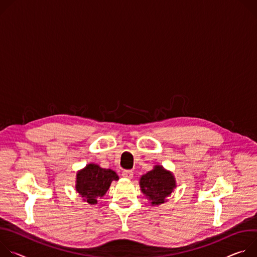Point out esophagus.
Wrapping results in <instances>:
<instances>
[{"label":"esophagus","instance_id":"obj_1","mask_svg":"<svg viewBox=\"0 0 257 257\" xmlns=\"http://www.w3.org/2000/svg\"><path fill=\"white\" fill-rule=\"evenodd\" d=\"M122 177H123L124 179L132 180L133 177H134V173L132 172V170H124V172H122Z\"/></svg>","mask_w":257,"mask_h":257}]
</instances>
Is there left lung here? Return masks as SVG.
<instances>
[{"mask_svg":"<svg viewBox=\"0 0 257 257\" xmlns=\"http://www.w3.org/2000/svg\"><path fill=\"white\" fill-rule=\"evenodd\" d=\"M140 188L152 206H158L167 201L177 188V181L174 174L165 169L162 165H154L153 169L140 178Z\"/></svg>","mask_w":257,"mask_h":257,"instance_id":"obj_1","label":"left lung"}]
</instances>
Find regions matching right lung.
Returning <instances> with one entry per match:
<instances>
[{
  "label": "right lung",
  "mask_w": 257,
  "mask_h": 257,
  "mask_svg": "<svg viewBox=\"0 0 257 257\" xmlns=\"http://www.w3.org/2000/svg\"><path fill=\"white\" fill-rule=\"evenodd\" d=\"M75 190L84 202L91 205L98 203V198H102L113 181H118L119 177L112 169L102 168L96 163H89L76 173Z\"/></svg>",
  "instance_id": "add662e5"
}]
</instances>
